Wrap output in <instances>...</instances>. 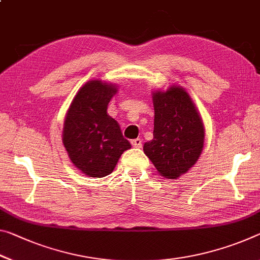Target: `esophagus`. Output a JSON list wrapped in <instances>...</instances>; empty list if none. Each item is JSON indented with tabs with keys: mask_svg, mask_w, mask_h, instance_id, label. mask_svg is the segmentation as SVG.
<instances>
[{
	"mask_svg": "<svg viewBox=\"0 0 260 260\" xmlns=\"http://www.w3.org/2000/svg\"><path fill=\"white\" fill-rule=\"evenodd\" d=\"M132 146L134 148H141L142 147V140L141 139H135L132 141Z\"/></svg>",
	"mask_w": 260,
	"mask_h": 260,
	"instance_id": "1",
	"label": "esophagus"
}]
</instances>
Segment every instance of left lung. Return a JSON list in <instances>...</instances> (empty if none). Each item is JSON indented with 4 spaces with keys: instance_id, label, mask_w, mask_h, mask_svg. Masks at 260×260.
Instances as JSON below:
<instances>
[{
    "instance_id": "obj_1",
    "label": "left lung",
    "mask_w": 260,
    "mask_h": 260,
    "mask_svg": "<svg viewBox=\"0 0 260 260\" xmlns=\"http://www.w3.org/2000/svg\"><path fill=\"white\" fill-rule=\"evenodd\" d=\"M154 138L143 151L160 176L177 179L186 174L203 152L205 127L191 96L180 85L152 92Z\"/></svg>"
}]
</instances>
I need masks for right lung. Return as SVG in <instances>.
<instances>
[{"label": "right lung", "instance_id": "add662e5", "mask_svg": "<svg viewBox=\"0 0 260 260\" xmlns=\"http://www.w3.org/2000/svg\"><path fill=\"white\" fill-rule=\"evenodd\" d=\"M118 91L115 84L91 80L81 86L66 114L62 142L82 174L102 178L112 174L119 158L131 148L119 123L108 113Z\"/></svg>", "mask_w": 260, "mask_h": 260}]
</instances>
